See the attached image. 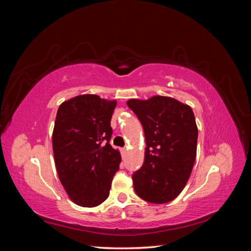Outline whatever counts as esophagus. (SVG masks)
I'll return each instance as SVG.
<instances>
[{"label":"esophagus","mask_w":251,"mask_h":251,"mask_svg":"<svg viewBox=\"0 0 251 251\" xmlns=\"http://www.w3.org/2000/svg\"><path fill=\"white\" fill-rule=\"evenodd\" d=\"M126 151H127V149H126V148L121 149V151H123V154H126Z\"/></svg>","instance_id":"34e87169"}]
</instances>
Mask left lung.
<instances>
[{
	"label": "left lung",
	"instance_id": "left-lung-1",
	"mask_svg": "<svg viewBox=\"0 0 251 251\" xmlns=\"http://www.w3.org/2000/svg\"><path fill=\"white\" fill-rule=\"evenodd\" d=\"M143 126L147 148L141 169L133 174L141 199L163 204L187 183L197 156L198 127L192 108L168 96L126 101Z\"/></svg>",
	"mask_w": 251,
	"mask_h": 251
}]
</instances>
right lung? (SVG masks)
<instances>
[{"mask_svg": "<svg viewBox=\"0 0 251 251\" xmlns=\"http://www.w3.org/2000/svg\"><path fill=\"white\" fill-rule=\"evenodd\" d=\"M116 100L83 94L64 101L57 110L52 148L60 183L82 207H95L109 197L121 156L114 150L111 118Z\"/></svg>", "mask_w": 251, "mask_h": 251, "instance_id": "add662e5", "label": "right lung"}]
</instances>
